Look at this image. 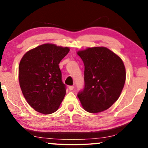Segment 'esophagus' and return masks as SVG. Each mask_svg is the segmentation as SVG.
Here are the masks:
<instances>
[{
	"mask_svg": "<svg viewBox=\"0 0 148 148\" xmlns=\"http://www.w3.org/2000/svg\"><path fill=\"white\" fill-rule=\"evenodd\" d=\"M74 86H69V89L70 90H72L74 89Z\"/></svg>",
	"mask_w": 148,
	"mask_h": 148,
	"instance_id": "1",
	"label": "esophagus"
}]
</instances>
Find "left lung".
<instances>
[{"label":"left lung","instance_id":"8db88e82","mask_svg":"<svg viewBox=\"0 0 148 148\" xmlns=\"http://www.w3.org/2000/svg\"><path fill=\"white\" fill-rule=\"evenodd\" d=\"M84 62V88L78 92L89 113L108 109L118 100L126 79L123 60L106 47H92L77 53Z\"/></svg>","mask_w":148,"mask_h":148}]
</instances>
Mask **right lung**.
I'll return each mask as SVG.
<instances>
[{
	"label": "right lung",
	"mask_w": 148,
	"mask_h": 148,
	"mask_svg": "<svg viewBox=\"0 0 148 148\" xmlns=\"http://www.w3.org/2000/svg\"><path fill=\"white\" fill-rule=\"evenodd\" d=\"M68 47L45 44L28 51L18 66V80L27 102L42 114L56 111L66 93L59 63Z\"/></svg>",
	"instance_id": "add662e5"
}]
</instances>
